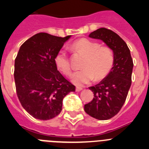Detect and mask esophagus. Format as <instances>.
Masks as SVG:
<instances>
[{
	"label": "esophagus",
	"mask_w": 149,
	"mask_h": 149,
	"mask_svg": "<svg viewBox=\"0 0 149 149\" xmlns=\"http://www.w3.org/2000/svg\"><path fill=\"white\" fill-rule=\"evenodd\" d=\"M82 89H83V88L80 87V86H77V87H76V91H77V92H80V91H81Z\"/></svg>",
	"instance_id": "esophagus-1"
}]
</instances>
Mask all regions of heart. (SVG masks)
I'll list each match as a JSON object with an SVG mask.
<instances>
[{
  "instance_id": "b5f03b06",
  "label": "heart",
  "mask_w": 149,
  "mask_h": 149,
  "mask_svg": "<svg viewBox=\"0 0 149 149\" xmlns=\"http://www.w3.org/2000/svg\"><path fill=\"white\" fill-rule=\"evenodd\" d=\"M72 49L81 54L86 58L81 67L83 69L75 72L72 81L78 86L89 84L94 79L99 81L104 78L113 68L114 54L111 48L101 46L97 42L88 39H81L72 44ZM56 68L66 76L72 74V65L69 58L64 50H60L54 57Z\"/></svg>"
}]
</instances>
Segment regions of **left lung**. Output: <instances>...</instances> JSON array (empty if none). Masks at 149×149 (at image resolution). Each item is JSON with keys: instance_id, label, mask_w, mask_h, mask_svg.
<instances>
[{"instance_id": "1", "label": "left lung", "mask_w": 149, "mask_h": 149, "mask_svg": "<svg viewBox=\"0 0 149 149\" xmlns=\"http://www.w3.org/2000/svg\"><path fill=\"white\" fill-rule=\"evenodd\" d=\"M90 38L101 39L113 51L114 63L110 73L99 84L89 88L94 98L84 105L90 116L107 120L116 115L125 102L131 85L133 63L125 42L111 30L99 28L91 33Z\"/></svg>"}]
</instances>
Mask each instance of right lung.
Masks as SVG:
<instances>
[{
    "label": "right lung",
    "mask_w": 149,
    "mask_h": 149,
    "mask_svg": "<svg viewBox=\"0 0 149 149\" xmlns=\"http://www.w3.org/2000/svg\"><path fill=\"white\" fill-rule=\"evenodd\" d=\"M39 33L25 41L15 60V89L24 109L37 119L58 116L65 95L75 86L57 70L54 57L70 38Z\"/></svg>",
    "instance_id": "right-lung-1"
}]
</instances>
